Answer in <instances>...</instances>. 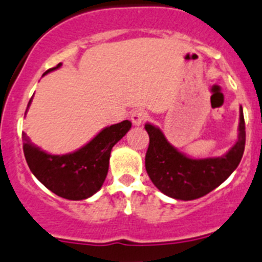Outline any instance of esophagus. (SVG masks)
<instances>
[{
  "label": "esophagus",
  "mask_w": 262,
  "mask_h": 262,
  "mask_svg": "<svg viewBox=\"0 0 262 262\" xmlns=\"http://www.w3.org/2000/svg\"><path fill=\"white\" fill-rule=\"evenodd\" d=\"M147 117V112L145 110H136V111L132 112L130 120L134 125H141Z\"/></svg>",
  "instance_id": "esophagus-1"
}]
</instances>
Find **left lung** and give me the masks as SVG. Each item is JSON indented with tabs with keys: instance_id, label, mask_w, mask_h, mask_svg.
<instances>
[{
	"instance_id": "left-lung-1",
	"label": "left lung",
	"mask_w": 262,
	"mask_h": 262,
	"mask_svg": "<svg viewBox=\"0 0 262 262\" xmlns=\"http://www.w3.org/2000/svg\"><path fill=\"white\" fill-rule=\"evenodd\" d=\"M150 137L145 165L152 183L163 194L178 200H194L220 186L236 169L246 145L243 108H239V133L235 145L220 158L192 159L180 152L163 132L146 124Z\"/></svg>"
}]
</instances>
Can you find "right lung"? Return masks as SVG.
Instances as JSON below:
<instances>
[{"label": "right lung", "instance_id": "add662e5", "mask_svg": "<svg viewBox=\"0 0 262 262\" xmlns=\"http://www.w3.org/2000/svg\"><path fill=\"white\" fill-rule=\"evenodd\" d=\"M60 66L62 63L48 70L43 75L58 70ZM130 128L129 120L106 126L86 145L66 155L45 152L23 133L24 156L31 172L51 192L68 200L88 199L102 187L108 172L112 147Z\"/></svg>", "mask_w": 262, "mask_h": 262}]
</instances>
